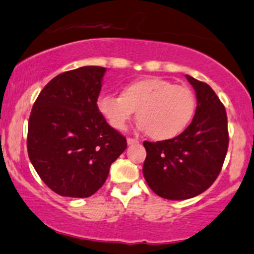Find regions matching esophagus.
<instances>
[{"mask_svg": "<svg viewBox=\"0 0 254 254\" xmlns=\"http://www.w3.org/2000/svg\"><path fill=\"white\" fill-rule=\"evenodd\" d=\"M139 143L138 139H134V138H127V144L128 145H133V144H137Z\"/></svg>", "mask_w": 254, "mask_h": 254, "instance_id": "obj_1", "label": "esophagus"}]
</instances>
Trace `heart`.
I'll use <instances>...</instances> for the list:
<instances>
[{"label": "heart", "instance_id": "b5f03b06", "mask_svg": "<svg viewBox=\"0 0 254 254\" xmlns=\"http://www.w3.org/2000/svg\"><path fill=\"white\" fill-rule=\"evenodd\" d=\"M196 109L192 91L160 77H144L122 88L120 97L104 94L98 110L114 129L122 130L137 111L139 128L155 140H170L182 134Z\"/></svg>", "mask_w": 254, "mask_h": 254}]
</instances>
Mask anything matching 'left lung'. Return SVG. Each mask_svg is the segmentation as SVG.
<instances>
[{
    "label": "left lung",
    "mask_w": 254,
    "mask_h": 254,
    "mask_svg": "<svg viewBox=\"0 0 254 254\" xmlns=\"http://www.w3.org/2000/svg\"><path fill=\"white\" fill-rule=\"evenodd\" d=\"M197 106L191 124L170 140L144 141L143 174L156 195L187 200L202 193L222 171L229 145L224 105L207 83L187 75Z\"/></svg>",
    "instance_id": "1"
}]
</instances>
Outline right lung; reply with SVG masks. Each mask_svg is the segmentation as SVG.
Wrapping results in <instances>:
<instances>
[{
	"label": "right lung",
	"mask_w": 254,
	"mask_h": 254,
	"mask_svg": "<svg viewBox=\"0 0 254 254\" xmlns=\"http://www.w3.org/2000/svg\"><path fill=\"white\" fill-rule=\"evenodd\" d=\"M102 66L59 73L41 91L28 126V154L43 183L61 196L89 197L103 187L127 140L98 110Z\"/></svg>",
	"instance_id": "add662e5"
}]
</instances>
